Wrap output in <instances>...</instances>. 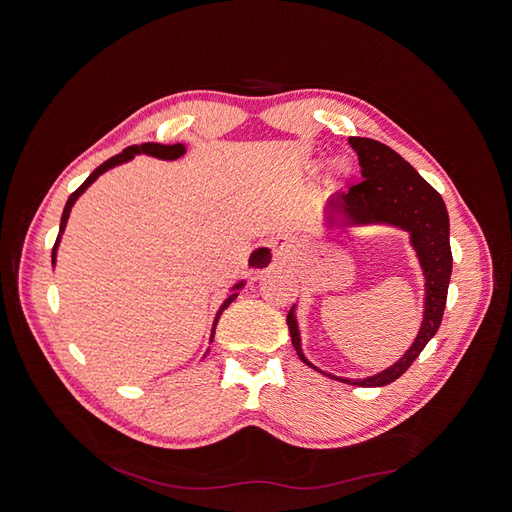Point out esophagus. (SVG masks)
<instances>
[{"label":"esophagus","instance_id":"obj_1","mask_svg":"<svg viewBox=\"0 0 512 512\" xmlns=\"http://www.w3.org/2000/svg\"><path fill=\"white\" fill-rule=\"evenodd\" d=\"M288 257H290V242L286 238H276L251 251L249 267L251 272L261 274L265 270H270V267L276 263H284Z\"/></svg>","mask_w":512,"mask_h":512}]
</instances>
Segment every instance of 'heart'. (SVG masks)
Segmentation results:
<instances>
[{
  "label": "heart",
  "mask_w": 512,
  "mask_h": 512,
  "mask_svg": "<svg viewBox=\"0 0 512 512\" xmlns=\"http://www.w3.org/2000/svg\"><path fill=\"white\" fill-rule=\"evenodd\" d=\"M334 170H342V161H336V164H334Z\"/></svg>",
  "instance_id": "1"
}]
</instances>
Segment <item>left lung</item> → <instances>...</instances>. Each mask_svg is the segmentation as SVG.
I'll list each match as a JSON object with an SVG mask.
<instances>
[{"instance_id": "obj_1", "label": "left lung", "mask_w": 512, "mask_h": 512, "mask_svg": "<svg viewBox=\"0 0 512 512\" xmlns=\"http://www.w3.org/2000/svg\"><path fill=\"white\" fill-rule=\"evenodd\" d=\"M348 143L359 155L363 180L353 184L346 193H336L330 199L332 218L344 226L386 222L411 232V242L425 272V317L409 353L390 369L373 375V378H336L344 384L378 388L398 380L421 355L425 344L436 336L442 324L452 274L450 224L440 193L432 184L425 182L409 161L402 159L394 149L365 137H351ZM286 324L290 330L292 346L297 348V355L303 363L313 367L301 351L297 321H294L292 311L286 317Z\"/></svg>"}]
</instances>
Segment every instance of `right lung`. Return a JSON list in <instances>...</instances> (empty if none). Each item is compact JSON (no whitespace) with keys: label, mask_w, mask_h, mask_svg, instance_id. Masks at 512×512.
I'll return each mask as SVG.
<instances>
[{"label":"right lung","mask_w":512,"mask_h":512,"mask_svg":"<svg viewBox=\"0 0 512 512\" xmlns=\"http://www.w3.org/2000/svg\"><path fill=\"white\" fill-rule=\"evenodd\" d=\"M137 153H147V155H155V157H161V159H176V157H180L182 153H184V145H159V143H143V145H132V147H126L122 153H118V155H114V157H110L107 161H103V164L83 182L80 184L76 191L68 197V203H66V207H64V213H62V222H60V234L64 232V228H66V222H68V215H70V209H72V205H74V201L85 193V188L91 184V182H95V178L99 176V174H103L105 170H110V168H114V166H118V164H124V161H128V159H132L134 155ZM58 242H60V236H58V240H56V247H58ZM56 247H53V253H51V261H56ZM240 286V284H238ZM236 286V288H238ZM234 297L236 294H232V297L222 305V309L218 311V317H215V324H218V319H220V315H222V311L234 301ZM215 324H213V330H215Z\"/></svg>","instance_id":"add662e5"}]
</instances>
